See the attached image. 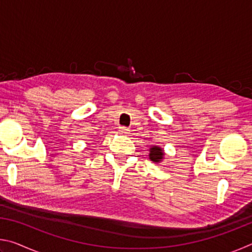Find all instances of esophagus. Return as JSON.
<instances>
[{"mask_svg": "<svg viewBox=\"0 0 252 252\" xmlns=\"http://www.w3.org/2000/svg\"><path fill=\"white\" fill-rule=\"evenodd\" d=\"M129 129H126V127H125V126H120L119 127V133L120 134H122V135H127L129 134Z\"/></svg>", "mask_w": 252, "mask_h": 252, "instance_id": "obj_1", "label": "esophagus"}]
</instances>
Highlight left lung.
Here are the masks:
<instances>
[{
  "label": "left lung",
  "mask_w": 252,
  "mask_h": 252,
  "mask_svg": "<svg viewBox=\"0 0 252 252\" xmlns=\"http://www.w3.org/2000/svg\"><path fill=\"white\" fill-rule=\"evenodd\" d=\"M150 153H149V159L155 162V163H160L164 159V150L159 146H151Z\"/></svg>",
  "instance_id": "1"
}]
</instances>
